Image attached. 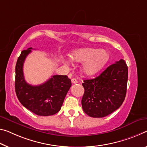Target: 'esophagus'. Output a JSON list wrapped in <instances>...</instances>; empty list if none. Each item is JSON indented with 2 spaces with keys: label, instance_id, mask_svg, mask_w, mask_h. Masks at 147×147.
<instances>
[{
  "label": "esophagus",
  "instance_id": "1",
  "mask_svg": "<svg viewBox=\"0 0 147 147\" xmlns=\"http://www.w3.org/2000/svg\"><path fill=\"white\" fill-rule=\"evenodd\" d=\"M71 82L73 84H77L78 83V81L76 78H72L71 79Z\"/></svg>",
  "mask_w": 147,
  "mask_h": 147
}]
</instances>
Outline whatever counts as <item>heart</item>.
Returning a JSON list of instances; mask_svg holds the SVG:
<instances>
[{
    "label": "heart",
    "mask_w": 147,
    "mask_h": 147,
    "mask_svg": "<svg viewBox=\"0 0 147 147\" xmlns=\"http://www.w3.org/2000/svg\"><path fill=\"white\" fill-rule=\"evenodd\" d=\"M72 61L83 63L82 71L88 76L97 74L103 68L109 59V53L98 48H84L76 49L70 54Z\"/></svg>",
    "instance_id": "heart-1"
}]
</instances>
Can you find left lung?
<instances>
[{"instance_id": "1", "label": "left lung", "mask_w": 147, "mask_h": 147, "mask_svg": "<svg viewBox=\"0 0 147 147\" xmlns=\"http://www.w3.org/2000/svg\"><path fill=\"white\" fill-rule=\"evenodd\" d=\"M128 69L124 59L109 66L99 76L84 80L82 109L93 118H102L119 108L127 90Z\"/></svg>"}]
</instances>
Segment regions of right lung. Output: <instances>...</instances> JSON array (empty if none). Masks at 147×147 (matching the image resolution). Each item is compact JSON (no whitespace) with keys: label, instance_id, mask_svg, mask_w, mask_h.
Masks as SVG:
<instances>
[{"label":"right lung","instance_id":"right-lung-1","mask_svg":"<svg viewBox=\"0 0 147 147\" xmlns=\"http://www.w3.org/2000/svg\"><path fill=\"white\" fill-rule=\"evenodd\" d=\"M32 48L23 50L16 65L15 90L23 107L38 116H47L60 111L65 97L71 86V80L66 75H53L46 82L38 86L27 84L23 75L25 58Z\"/></svg>","mask_w":147,"mask_h":147}]
</instances>
